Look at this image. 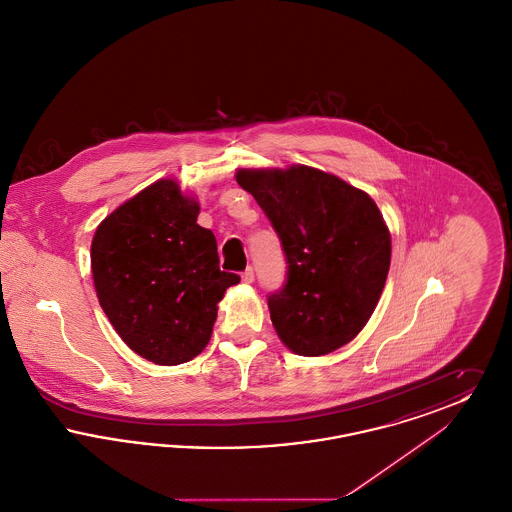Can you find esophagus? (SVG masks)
Here are the masks:
<instances>
[{"label":"esophagus","mask_w":512,"mask_h":512,"mask_svg":"<svg viewBox=\"0 0 512 512\" xmlns=\"http://www.w3.org/2000/svg\"><path fill=\"white\" fill-rule=\"evenodd\" d=\"M242 280H244L245 284H251L255 280V270H253V267L245 268L244 272H242Z\"/></svg>","instance_id":"1"}]
</instances>
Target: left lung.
Masks as SVG:
<instances>
[{"label":"left lung","instance_id":"left-lung-1","mask_svg":"<svg viewBox=\"0 0 512 512\" xmlns=\"http://www.w3.org/2000/svg\"><path fill=\"white\" fill-rule=\"evenodd\" d=\"M286 257V282L268 295L270 320L293 353L317 357L353 340L390 270L391 238L370 195L334 174L238 171Z\"/></svg>","mask_w":512,"mask_h":512}]
</instances>
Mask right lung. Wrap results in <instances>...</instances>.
<instances>
[{
    "instance_id": "add662e5",
    "label": "right lung",
    "mask_w": 512,
    "mask_h": 512,
    "mask_svg": "<svg viewBox=\"0 0 512 512\" xmlns=\"http://www.w3.org/2000/svg\"><path fill=\"white\" fill-rule=\"evenodd\" d=\"M174 180H159L103 220L92 242L99 305L124 343L155 365L192 361L217 303L240 282L219 268L215 234Z\"/></svg>"
}]
</instances>
